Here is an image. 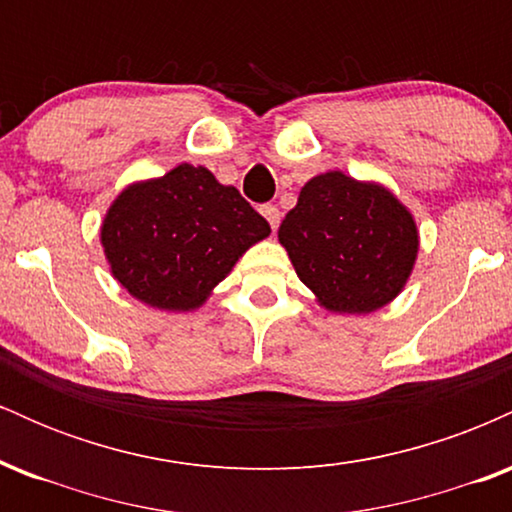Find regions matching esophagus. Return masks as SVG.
<instances>
[{
  "mask_svg": "<svg viewBox=\"0 0 512 512\" xmlns=\"http://www.w3.org/2000/svg\"><path fill=\"white\" fill-rule=\"evenodd\" d=\"M260 214L264 216V219L269 221V226H272V231H276V228H279V219H281V214H279V209L274 207V204H262V207H260Z\"/></svg>",
  "mask_w": 512,
  "mask_h": 512,
  "instance_id": "esophagus-1",
  "label": "esophagus"
}]
</instances>
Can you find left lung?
Segmentation results:
<instances>
[{
    "label": "left lung",
    "mask_w": 512,
    "mask_h": 512,
    "mask_svg": "<svg viewBox=\"0 0 512 512\" xmlns=\"http://www.w3.org/2000/svg\"><path fill=\"white\" fill-rule=\"evenodd\" d=\"M296 274L334 313H370L402 291L414 267V219L385 187L317 175L279 226Z\"/></svg>",
    "instance_id": "left-lung-1"
}]
</instances>
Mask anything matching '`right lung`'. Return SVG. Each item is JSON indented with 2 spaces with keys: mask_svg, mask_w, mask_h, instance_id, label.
<instances>
[{
  "mask_svg": "<svg viewBox=\"0 0 512 512\" xmlns=\"http://www.w3.org/2000/svg\"><path fill=\"white\" fill-rule=\"evenodd\" d=\"M272 233L236 187L207 168L182 163L132 185L103 221V248L115 279L161 310H192L257 240Z\"/></svg>",
  "mask_w": 512,
  "mask_h": 512,
  "instance_id": "add662e5",
  "label": "right lung"
}]
</instances>
